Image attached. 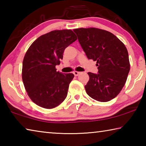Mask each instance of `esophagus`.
Returning <instances> with one entry per match:
<instances>
[{
	"instance_id": "34e87169",
	"label": "esophagus",
	"mask_w": 146,
	"mask_h": 146,
	"mask_svg": "<svg viewBox=\"0 0 146 146\" xmlns=\"http://www.w3.org/2000/svg\"><path fill=\"white\" fill-rule=\"evenodd\" d=\"M80 73H81L80 72H78V71H73V74L75 76H78V75H80Z\"/></svg>"
}]
</instances>
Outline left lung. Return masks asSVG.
I'll return each instance as SVG.
<instances>
[{
    "mask_svg": "<svg viewBox=\"0 0 146 146\" xmlns=\"http://www.w3.org/2000/svg\"><path fill=\"white\" fill-rule=\"evenodd\" d=\"M73 31L88 58L97 61L98 66V74L88 73L86 93L99 102L112 100L124 86L129 72L127 48L115 35L104 29L81 28Z\"/></svg>",
    "mask_w": 146,
    "mask_h": 146,
    "instance_id": "1",
    "label": "left lung"
}]
</instances>
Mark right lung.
Returning <instances> with one entry per match:
<instances>
[{
  "instance_id": "obj_1",
  "label": "right lung",
  "mask_w": 146,
  "mask_h": 146,
  "mask_svg": "<svg viewBox=\"0 0 146 146\" xmlns=\"http://www.w3.org/2000/svg\"><path fill=\"white\" fill-rule=\"evenodd\" d=\"M77 38L71 29L41 35L29 46L23 62L22 78L27 93L40 107L52 109L65 100L74 75L56 71L63 53Z\"/></svg>"
}]
</instances>
